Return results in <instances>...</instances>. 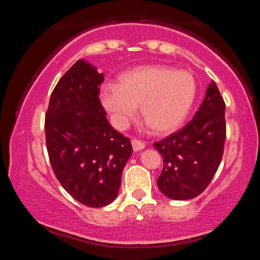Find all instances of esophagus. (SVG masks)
I'll list each match as a JSON object with an SVG mask.
<instances>
[{
    "label": "esophagus",
    "mask_w": 260,
    "mask_h": 260,
    "mask_svg": "<svg viewBox=\"0 0 260 260\" xmlns=\"http://www.w3.org/2000/svg\"><path fill=\"white\" fill-rule=\"evenodd\" d=\"M132 146H133L134 151H139V150H142V149L146 148V143L141 140L133 139L132 140Z\"/></svg>",
    "instance_id": "esophagus-1"
}]
</instances>
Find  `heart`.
I'll return each instance as SVG.
<instances>
[{"label": "heart", "instance_id": "obj_1", "mask_svg": "<svg viewBox=\"0 0 260 260\" xmlns=\"http://www.w3.org/2000/svg\"><path fill=\"white\" fill-rule=\"evenodd\" d=\"M192 74L165 65L141 67L119 77V83H105L100 99L114 126H128L141 103V114L157 133H169L182 124L196 98Z\"/></svg>", "mask_w": 260, "mask_h": 260}]
</instances>
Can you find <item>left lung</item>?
Listing matches in <instances>:
<instances>
[{"instance_id":"1","label":"left lung","mask_w":260,"mask_h":260,"mask_svg":"<svg viewBox=\"0 0 260 260\" xmlns=\"http://www.w3.org/2000/svg\"><path fill=\"white\" fill-rule=\"evenodd\" d=\"M225 109L217 85L210 83L193 119L153 143L164 161L157 186L169 199L190 200L209 186L223 155Z\"/></svg>"}]
</instances>
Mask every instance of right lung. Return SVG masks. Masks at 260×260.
Wrapping results in <instances>:
<instances>
[{"label":"right lung","instance_id":"right-lung-1","mask_svg":"<svg viewBox=\"0 0 260 260\" xmlns=\"http://www.w3.org/2000/svg\"><path fill=\"white\" fill-rule=\"evenodd\" d=\"M103 73L79 59L57 82L46 113L48 156L74 200L102 208L116 200L132 155L131 140L113 129L100 102Z\"/></svg>","mask_w":260,"mask_h":260}]
</instances>
